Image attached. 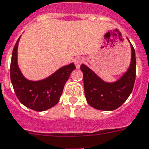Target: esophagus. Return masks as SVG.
<instances>
[{
    "mask_svg": "<svg viewBox=\"0 0 149 149\" xmlns=\"http://www.w3.org/2000/svg\"><path fill=\"white\" fill-rule=\"evenodd\" d=\"M83 61H84V59L81 56H78V57H76L75 60H74V64H75V66L77 68H79L81 66V64H82Z\"/></svg>",
    "mask_w": 149,
    "mask_h": 149,
    "instance_id": "esophagus-1",
    "label": "esophagus"
}]
</instances>
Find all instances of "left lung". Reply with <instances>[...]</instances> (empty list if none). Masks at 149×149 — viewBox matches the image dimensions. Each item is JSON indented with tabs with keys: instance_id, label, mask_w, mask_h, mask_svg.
<instances>
[{
	"instance_id": "8db88e82",
	"label": "left lung",
	"mask_w": 149,
	"mask_h": 149,
	"mask_svg": "<svg viewBox=\"0 0 149 149\" xmlns=\"http://www.w3.org/2000/svg\"><path fill=\"white\" fill-rule=\"evenodd\" d=\"M131 61L127 71L114 82H106L85 64L81 65L83 73L85 95L87 102L100 110H114L131 95L136 77L135 51L131 44Z\"/></svg>"
}]
</instances>
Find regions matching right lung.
<instances>
[{"label":"right lung","mask_w":149,"mask_h":149,"mask_svg":"<svg viewBox=\"0 0 149 149\" xmlns=\"http://www.w3.org/2000/svg\"><path fill=\"white\" fill-rule=\"evenodd\" d=\"M20 37L14 47L10 67V76L14 90L18 100L24 106L36 111H44L59 102L64 85L76 68L74 63H71L59 68L45 79L28 80L23 76L18 65L17 50Z\"/></svg>","instance_id":"obj_1"}]
</instances>
